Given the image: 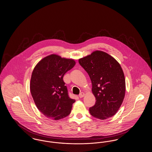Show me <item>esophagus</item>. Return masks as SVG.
I'll return each mask as SVG.
<instances>
[{
  "mask_svg": "<svg viewBox=\"0 0 152 152\" xmlns=\"http://www.w3.org/2000/svg\"><path fill=\"white\" fill-rule=\"evenodd\" d=\"M84 96H85V94H84V92H81V93L79 94V97L82 98V97H83Z\"/></svg>",
  "mask_w": 152,
  "mask_h": 152,
  "instance_id": "1",
  "label": "esophagus"
}]
</instances>
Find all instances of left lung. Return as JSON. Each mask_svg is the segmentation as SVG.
I'll return each instance as SVG.
<instances>
[{
	"instance_id": "8db88e82",
	"label": "left lung",
	"mask_w": 152,
	"mask_h": 152,
	"mask_svg": "<svg viewBox=\"0 0 152 152\" xmlns=\"http://www.w3.org/2000/svg\"><path fill=\"white\" fill-rule=\"evenodd\" d=\"M92 82L96 98L89 108L95 118L105 120L114 116L123 103L125 94V79L119 63L107 53L95 51L79 60Z\"/></svg>"
}]
</instances>
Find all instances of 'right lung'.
Returning <instances> with one entry per match:
<instances>
[{
	"mask_svg": "<svg viewBox=\"0 0 152 152\" xmlns=\"http://www.w3.org/2000/svg\"><path fill=\"white\" fill-rule=\"evenodd\" d=\"M75 64L73 59L51 54L35 66L30 91L37 108L46 117L59 120L70 114L75 100L69 97L63 77Z\"/></svg>",
	"mask_w": 152,
	"mask_h": 152,
	"instance_id": "obj_1",
	"label": "right lung"
}]
</instances>
